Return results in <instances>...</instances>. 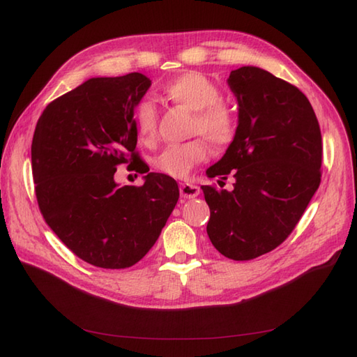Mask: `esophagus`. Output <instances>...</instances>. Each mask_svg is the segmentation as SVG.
<instances>
[{
	"label": "esophagus",
	"mask_w": 357,
	"mask_h": 357,
	"mask_svg": "<svg viewBox=\"0 0 357 357\" xmlns=\"http://www.w3.org/2000/svg\"><path fill=\"white\" fill-rule=\"evenodd\" d=\"M179 192H181V196L185 199H193L196 198V196L199 195V187L195 185V184H190V183H183L179 185Z\"/></svg>",
	"instance_id": "esophagus-1"
}]
</instances>
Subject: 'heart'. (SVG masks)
Returning <instances> with one entry per match:
<instances>
[{
	"mask_svg": "<svg viewBox=\"0 0 357 357\" xmlns=\"http://www.w3.org/2000/svg\"><path fill=\"white\" fill-rule=\"evenodd\" d=\"M165 98L193 113L192 133L202 135L213 146H227L236 135L238 121L230 105L221 101V90L206 75L187 72L165 86ZM136 132L139 139L151 144L158 133V115L151 102H142L135 113ZM208 156L207 144L192 139L170 144L155 159L156 169L173 178H187L193 167Z\"/></svg>",
	"mask_w": 357,
	"mask_h": 357,
	"instance_id": "heart-1",
	"label": "heart"
}]
</instances>
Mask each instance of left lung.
<instances>
[{
	"label": "left lung",
	"mask_w": 357,
	"mask_h": 357,
	"mask_svg": "<svg viewBox=\"0 0 357 357\" xmlns=\"http://www.w3.org/2000/svg\"><path fill=\"white\" fill-rule=\"evenodd\" d=\"M236 135L208 178H234L233 190L202 185L207 234L219 253L250 261L290 236L321 184L322 136L307 96L259 67L231 70ZM222 181H218L219 184Z\"/></svg>",
	"instance_id": "obj_1"
}]
</instances>
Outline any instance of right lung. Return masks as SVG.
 I'll list each match as a JSON object with an SVG mask.
<instances>
[{
    "instance_id": "add662e5",
    "label": "right lung",
    "mask_w": 357,
    "mask_h": 357,
    "mask_svg": "<svg viewBox=\"0 0 357 357\" xmlns=\"http://www.w3.org/2000/svg\"><path fill=\"white\" fill-rule=\"evenodd\" d=\"M151 81L133 72L90 78L38 119L32 173L41 215L64 245L101 268H128L155 245L179 199L176 181L148 173L139 188L114 183L116 167L147 172L136 151L135 107Z\"/></svg>"
}]
</instances>
